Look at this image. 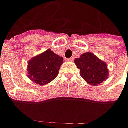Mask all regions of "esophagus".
I'll list each match as a JSON object with an SVG mask.
<instances>
[{
	"mask_svg": "<svg viewBox=\"0 0 128 128\" xmlns=\"http://www.w3.org/2000/svg\"><path fill=\"white\" fill-rule=\"evenodd\" d=\"M66 60L67 61H73V58H69V59H66Z\"/></svg>",
	"mask_w": 128,
	"mask_h": 128,
	"instance_id": "esophagus-1",
	"label": "esophagus"
}]
</instances>
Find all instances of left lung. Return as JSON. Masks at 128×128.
I'll return each mask as SVG.
<instances>
[{"label": "left lung", "instance_id": "1", "mask_svg": "<svg viewBox=\"0 0 128 128\" xmlns=\"http://www.w3.org/2000/svg\"><path fill=\"white\" fill-rule=\"evenodd\" d=\"M75 63L80 69V76L90 86H98L109 76L108 65L90 52L82 53Z\"/></svg>", "mask_w": 128, "mask_h": 128}]
</instances>
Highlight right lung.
Here are the masks:
<instances>
[{
  "mask_svg": "<svg viewBox=\"0 0 128 128\" xmlns=\"http://www.w3.org/2000/svg\"><path fill=\"white\" fill-rule=\"evenodd\" d=\"M62 62V57L48 49L28 60V77L36 84L46 85L58 76Z\"/></svg>",
  "mask_w": 128,
  "mask_h": 128,
  "instance_id": "obj_1",
  "label": "right lung"
}]
</instances>
